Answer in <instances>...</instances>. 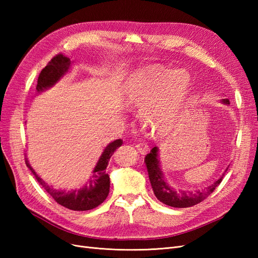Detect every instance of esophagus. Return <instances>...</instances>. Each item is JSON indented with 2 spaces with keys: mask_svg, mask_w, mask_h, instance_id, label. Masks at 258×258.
<instances>
[{
  "mask_svg": "<svg viewBox=\"0 0 258 258\" xmlns=\"http://www.w3.org/2000/svg\"><path fill=\"white\" fill-rule=\"evenodd\" d=\"M136 147H137V150L139 151V153H141V154H143V155L148 152V146H147V144H145V143H138V144L136 145Z\"/></svg>",
  "mask_w": 258,
  "mask_h": 258,
  "instance_id": "1",
  "label": "esophagus"
}]
</instances>
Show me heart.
I'll use <instances>...</instances> for the list:
<instances>
[{"mask_svg": "<svg viewBox=\"0 0 258 258\" xmlns=\"http://www.w3.org/2000/svg\"><path fill=\"white\" fill-rule=\"evenodd\" d=\"M189 85L185 71L162 68L140 70L124 87V103L139 108L142 126L153 132L167 130L173 120L177 104Z\"/></svg>", "mask_w": 258, "mask_h": 258, "instance_id": "obj_1", "label": "heart"}]
</instances>
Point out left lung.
Listing matches in <instances>:
<instances>
[{"instance_id":"8db88e82","label":"left lung","mask_w":258,"mask_h":258,"mask_svg":"<svg viewBox=\"0 0 258 258\" xmlns=\"http://www.w3.org/2000/svg\"><path fill=\"white\" fill-rule=\"evenodd\" d=\"M222 102L227 105L229 104L228 99H223ZM144 161L155 196L157 197V199L161 201L162 204L173 208H189L195 205L200 204L201 201H204L207 197H209L210 195L215 190L216 187L221 184V182L223 181V176L225 174L224 173L220 178L216 179L213 184L206 187L204 190H176L165 181V176H163V173L160 169L158 147H153L151 153L145 156ZM227 169H226V171H227Z\"/></svg>"}]
</instances>
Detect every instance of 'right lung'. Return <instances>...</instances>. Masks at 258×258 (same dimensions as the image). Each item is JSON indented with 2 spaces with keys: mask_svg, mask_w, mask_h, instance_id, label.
<instances>
[{
  "mask_svg": "<svg viewBox=\"0 0 258 258\" xmlns=\"http://www.w3.org/2000/svg\"><path fill=\"white\" fill-rule=\"evenodd\" d=\"M71 63L72 62L70 58L63 56V54L59 53L54 56L38 75L36 85L37 92H42L52 87L69 71ZM121 145L122 140L120 139L115 140L108 144L104 148L102 155L100 156L88 184H86L80 189H74L71 191L57 190L52 188L50 185L36 174L34 169L29 163L28 158H26V165L33 173L37 182L57 201V204L73 211H87L100 206L110 192V176L105 172V169L114 152Z\"/></svg>",
  "mask_w": 258,
  "mask_h": 258,
  "instance_id": "right-lung-1",
  "label": "right lung"
}]
</instances>
